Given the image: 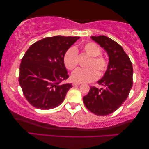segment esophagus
Here are the masks:
<instances>
[{"instance_id":"obj_1","label":"esophagus","mask_w":149,"mask_h":149,"mask_svg":"<svg viewBox=\"0 0 149 149\" xmlns=\"http://www.w3.org/2000/svg\"><path fill=\"white\" fill-rule=\"evenodd\" d=\"M81 83H77V82H74L72 83V85L73 86H76V85H81Z\"/></svg>"}]
</instances>
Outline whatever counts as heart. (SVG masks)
Here are the masks:
<instances>
[{
	"label": "heart",
	"mask_w": 149,
	"mask_h": 149,
	"mask_svg": "<svg viewBox=\"0 0 149 149\" xmlns=\"http://www.w3.org/2000/svg\"><path fill=\"white\" fill-rule=\"evenodd\" d=\"M83 52L91 57L89 62L88 69L78 68L71 74V79L77 83H89L96 80L100 75H102L108 68V61L102 56V49L95 42H87L82 46ZM64 63L67 69L72 70L78 64V52L74 47L68 49L64 56ZM98 70L97 71V70Z\"/></svg>",
	"instance_id": "1"
}]
</instances>
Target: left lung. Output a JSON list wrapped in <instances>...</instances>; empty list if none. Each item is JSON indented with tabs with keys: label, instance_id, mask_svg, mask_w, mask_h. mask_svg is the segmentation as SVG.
Instances as JSON below:
<instances>
[{
	"label": "left lung",
	"instance_id": "8db88e82",
	"mask_svg": "<svg viewBox=\"0 0 149 149\" xmlns=\"http://www.w3.org/2000/svg\"><path fill=\"white\" fill-rule=\"evenodd\" d=\"M91 38L107 52L109 62L104 77L97 81L102 87H90L83 102L95 115H108L117 111L128 97L133 85V68L129 57L115 40L104 35Z\"/></svg>",
	"mask_w": 149,
	"mask_h": 149
}]
</instances>
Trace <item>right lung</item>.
<instances>
[{
	"label": "right lung",
	"instance_id": "add662e5",
	"mask_svg": "<svg viewBox=\"0 0 149 149\" xmlns=\"http://www.w3.org/2000/svg\"><path fill=\"white\" fill-rule=\"evenodd\" d=\"M80 37L55 36L34 42L26 51L19 66V83L32 106L36 109H54L62 103L71 83L64 63L67 50Z\"/></svg>",
	"mask_w": 149,
	"mask_h": 149
}]
</instances>
